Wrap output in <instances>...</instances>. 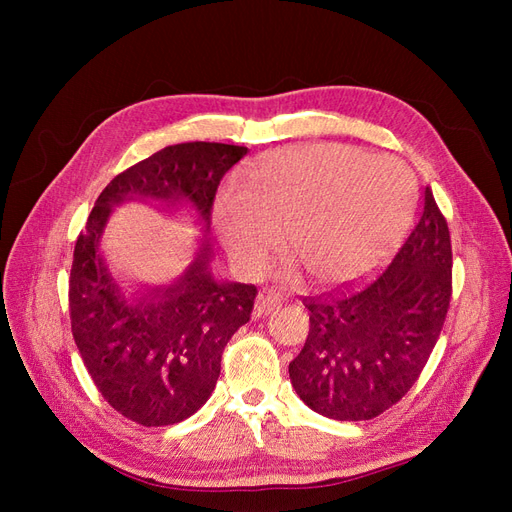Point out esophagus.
<instances>
[{"instance_id":"1","label":"esophagus","mask_w":512,"mask_h":512,"mask_svg":"<svg viewBox=\"0 0 512 512\" xmlns=\"http://www.w3.org/2000/svg\"><path fill=\"white\" fill-rule=\"evenodd\" d=\"M282 305V299H280V294H275V292H271V290H265V292H260L258 294V299H256V305H254V314L260 318V316H267V314H271L275 307H280Z\"/></svg>"}]
</instances>
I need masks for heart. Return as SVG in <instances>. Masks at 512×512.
Here are the masks:
<instances>
[{"instance_id": "heart-1", "label": "heart", "mask_w": 512, "mask_h": 512, "mask_svg": "<svg viewBox=\"0 0 512 512\" xmlns=\"http://www.w3.org/2000/svg\"><path fill=\"white\" fill-rule=\"evenodd\" d=\"M213 200V226L241 273L267 267L282 241L318 286L363 280L404 237L414 181L391 158L312 143L267 153Z\"/></svg>"}]
</instances>
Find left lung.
<instances>
[{
    "mask_svg": "<svg viewBox=\"0 0 512 512\" xmlns=\"http://www.w3.org/2000/svg\"><path fill=\"white\" fill-rule=\"evenodd\" d=\"M453 292L451 232L431 188L389 269L356 292L303 299L309 333L290 361L294 391L335 421H369L421 376Z\"/></svg>",
    "mask_w": 512,
    "mask_h": 512,
    "instance_id": "left-lung-1",
    "label": "left lung"
}]
</instances>
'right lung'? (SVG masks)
I'll return each mask as SVG.
<instances>
[{
    "mask_svg": "<svg viewBox=\"0 0 512 512\" xmlns=\"http://www.w3.org/2000/svg\"><path fill=\"white\" fill-rule=\"evenodd\" d=\"M245 153L198 141L164 147L106 185L76 239L68 290L74 342L102 397L138 425H175L205 404L224 346L250 322L258 290L215 280L203 241L175 284L126 297L100 254L106 220L123 200L151 198L166 209L192 203L209 228L218 185Z\"/></svg>",
    "mask_w": 512,
    "mask_h": 512,
    "instance_id": "obj_1",
    "label": "right lung"
}]
</instances>
